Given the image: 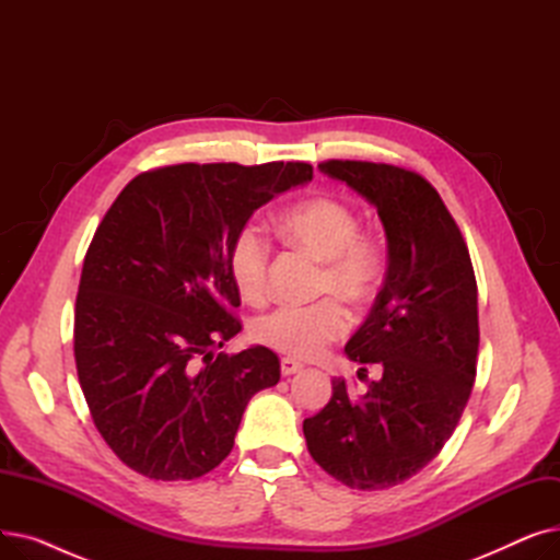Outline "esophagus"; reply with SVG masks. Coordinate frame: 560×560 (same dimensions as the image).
Returning a JSON list of instances; mask_svg holds the SVG:
<instances>
[{
    "label": "esophagus",
    "instance_id": "esophagus-1",
    "mask_svg": "<svg viewBox=\"0 0 560 560\" xmlns=\"http://www.w3.org/2000/svg\"><path fill=\"white\" fill-rule=\"evenodd\" d=\"M302 368H304V365H302L300 361H295V359H290V357H283V359H281V374H283V376L298 374Z\"/></svg>",
    "mask_w": 560,
    "mask_h": 560
}]
</instances>
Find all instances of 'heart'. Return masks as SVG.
<instances>
[{"label": "heart", "mask_w": 560, "mask_h": 560, "mask_svg": "<svg viewBox=\"0 0 560 560\" xmlns=\"http://www.w3.org/2000/svg\"><path fill=\"white\" fill-rule=\"evenodd\" d=\"M285 238L322 260L319 295H336L349 306H368L384 281L381 247L359 233L354 211L334 197H308L277 220ZM270 243L256 224H245L229 247V275L245 302L268 295ZM325 298L311 306H277L252 322L256 342L288 357L311 359L349 331V313L336 300Z\"/></svg>", "instance_id": "heart-1"}]
</instances>
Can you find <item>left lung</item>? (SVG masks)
I'll list each match as a JSON object with an SVG mask.
<instances>
[{"instance_id":"8db88e82","label":"left lung","mask_w":560,"mask_h":560,"mask_svg":"<svg viewBox=\"0 0 560 560\" xmlns=\"http://www.w3.org/2000/svg\"><path fill=\"white\" fill-rule=\"evenodd\" d=\"M384 222V288L345 351L381 368L354 397L345 378L304 420L306 447L327 475L357 490H386L427 467L454 433L477 376V279L463 233L422 174L390 163L322 161Z\"/></svg>"}]
</instances>
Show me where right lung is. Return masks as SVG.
<instances>
[{"label":"right lung","instance_id":"1","mask_svg":"<svg viewBox=\"0 0 560 560\" xmlns=\"http://www.w3.org/2000/svg\"><path fill=\"white\" fill-rule=\"evenodd\" d=\"M300 161L179 163L131 179L100 222L74 306V361L93 422L138 475L188 481L233 450L247 401L277 386L268 347L215 351L241 331L229 247Z\"/></svg>","mask_w":560,"mask_h":560}]
</instances>
